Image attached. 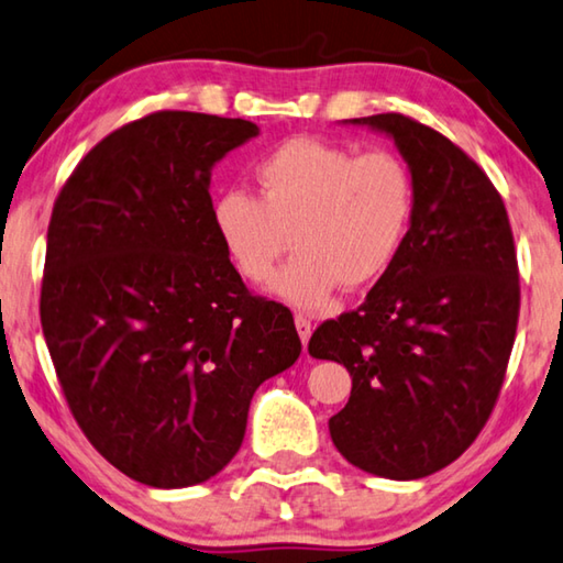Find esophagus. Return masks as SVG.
Listing matches in <instances>:
<instances>
[{
    "instance_id": "obj_1",
    "label": "esophagus",
    "mask_w": 563,
    "mask_h": 563,
    "mask_svg": "<svg viewBox=\"0 0 563 563\" xmlns=\"http://www.w3.org/2000/svg\"><path fill=\"white\" fill-rule=\"evenodd\" d=\"M295 327H298V334H300V340H302V346L310 342V334H312V322L308 320V317L305 314H295Z\"/></svg>"
}]
</instances>
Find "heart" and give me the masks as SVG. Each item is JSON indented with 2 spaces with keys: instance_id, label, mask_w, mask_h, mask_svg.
I'll list each match as a JSON object with an SVG mask.
<instances>
[{
  "instance_id": "b5f03b06",
  "label": "heart",
  "mask_w": 563,
  "mask_h": 563,
  "mask_svg": "<svg viewBox=\"0 0 563 563\" xmlns=\"http://www.w3.org/2000/svg\"><path fill=\"white\" fill-rule=\"evenodd\" d=\"M253 181L258 197L229 189L213 201V231L251 283L268 278L292 233V261L268 290L298 310H327L342 285L379 280L411 229V169L388 150L356 155L334 142L292 137L253 167Z\"/></svg>"
}]
</instances>
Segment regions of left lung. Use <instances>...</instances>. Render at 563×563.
<instances>
[{"mask_svg": "<svg viewBox=\"0 0 563 563\" xmlns=\"http://www.w3.org/2000/svg\"><path fill=\"white\" fill-rule=\"evenodd\" d=\"M391 137L416 207L401 253L360 310L317 327L308 352L344 364L350 401L330 435L354 467L418 479L483 431L519 314L512 229L493 181L441 132L398 112L344 120Z\"/></svg>", "mask_w": 563, "mask_h": 563, "instance_id": "1", "label": "left lung"}]
</instances>
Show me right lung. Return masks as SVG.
Wrapping results in <instances>:
<instances>
[{
	"instance_id": "right-lung-1",
	"label": "right lung",
	"mask_w": 563,
	"mask_h": 563,
	"mask_svg": "<svg viewBox=\"0 0 563 563\" xmlns=\"http://www.w3.org/2000/svg\"><path fill=\"white\" fill-rule=\"evenodd\" d=\"M258 125L162 110L98 142L48 223L41 327L70 413L142 485L207 483L251 398L298 362L288 308L253 298L211 221V169Z\"/></svg>"
}]
</instances>
